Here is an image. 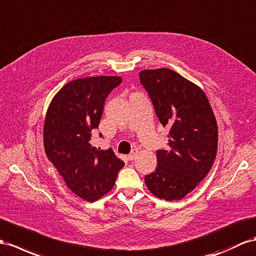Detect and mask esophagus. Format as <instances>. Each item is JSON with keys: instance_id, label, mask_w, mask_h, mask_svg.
Here are the masks:
<instances>
[{"instance_id": "esophagus-1", "label": "esophagus", "mask_w": 256, "mask_h": 256, "mask_svg": "<svg viewBox=\"0 0 256 256\" xmlns=\"http://www.w3.org/2000/svg\"><path fill=\"white\" fill-rule=\"evenodd\" d=\"M137 154H138V152H137L136 149L132 150V152H130V154L128 156V160H130V161H133V160L136 158V156H137Z\"/></svg>"}]
</instances>
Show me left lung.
<instances>
[{"label":"left lung","instance_id":"8db88e82","mask_svg":"<svg viewBox=\"0 0 256 256\" xmlns=\"http://www.w3.org/2000/svg\"><path fill=\"white\" fill-rule=\"evenodd\" d=\"M140 83L163 126L168 147L156 150L158 164L145 176L148 189L166 201L194 190L212 168L218 152V124L200 88L166 68L142 70Z\"/></svg>","mask_w":256,"mask_h":256}]
</instances>
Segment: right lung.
Here are the masks:
<instances>
[{
  "instance_id": "right-lung-1",
  "label": "right lung",
  "mask_w": 256,
  "mask_h": 256,
  "mask_svg": "<svg viewBox=\"0 0 256 256\" xmlns=\"http://www.w3.org/2000/svg\"><path fill=\"white\" fill-rule=\"evenodd\" d=\"M121 82L120 76H104L71 81L55 95L45 116L44 148L48 160L70 190L88 202L109 192L124 166L110 148L90 145L106 98Z\"/></svg>"
}]
</instances>
